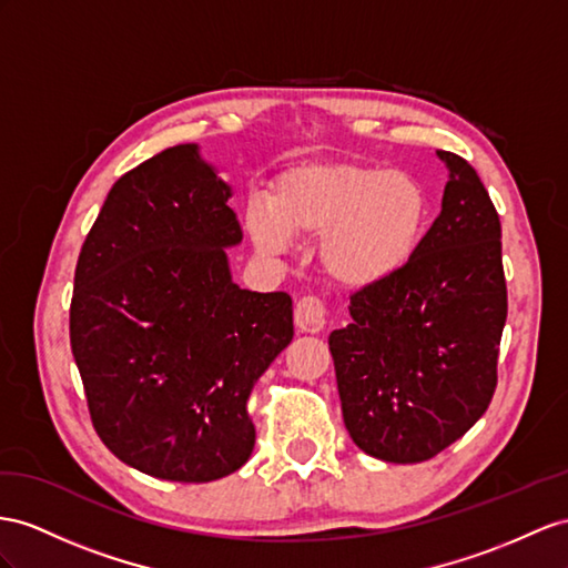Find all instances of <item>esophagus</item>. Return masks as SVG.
<instances>
[{"instance_id": "34e87169", "label": "esophagus", "mask_w": 568, "mask_h": 568, "mask_svg": "<svg viewBox=\"0 0 568 568\" xmlns=\"http://www.w3.org/2000/svg\"><path fill=\"white\" fill-rule=\"evenodd\" d=\"M295 324L302 333H318L326 324V307L318 297H302L295 307Z\"/></svg>"}]
</instances>
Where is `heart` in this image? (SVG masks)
I'll list each match as a JSON object with an SVG mask.
<instances>
[{"mask_svg":"<svg viewBox=\"0 0 568 568\" xmlns=\"http://www.w3.org/2000/svg\"><path fill=\"white\" fill-rule=\"evenodd\" d=\"M429 221V199L403 170L357 163H310L273 184L271 203L252 201L244 227L266 256L287 254L297 240H318L322 266L347 287H372L417 252Z\"/></svg>","mask_w":568,"mask_h":568,"instance_id":"b5f03b06","label":"heart"}]
</instances>
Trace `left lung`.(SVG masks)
Returning a JSON list of instances; mask_svg holds the SVG:
<instances>
[{"instance_id": "left-lung-1", "label": "left lung", "mask_w": 568, "mask_h": 568, "mask_svg": "<svg viewBox=\"0 0 568 568\" xmlns=\"http://www.w3.org/2000/svg\"><path fill=\"white\" fill-rule=\"evenodd\" d=\"M448 170L442 213L394 278L351 297L333 331L343 423L365 454L423 463L489 408L506 324L501 223L468 160Z\"/></svg>"}]
</instances>
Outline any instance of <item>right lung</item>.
Returning <instances> with one entry per match:
<instances>
[{
  "label": "right lung",
  "mask_w": 568,
  "mask_h": 568,
  "mask_svg": "<svg viewBox=\"0 0 568 568\" xmlns=\"http://www.w3.org/2000/svg\"><path fill=\"white\" fill-rule=\"evenodd\" d=\"M232 186L180 143L112 184L85 237L69 312L93 427L122 463L211 483L250 460L254 382L293 341L287 293L242 290Z\"/></svg>",
  "instance_id": "add662e5"
}]
</instances>
